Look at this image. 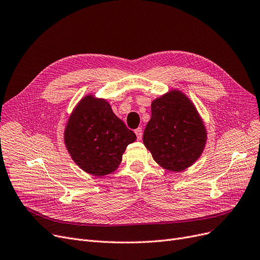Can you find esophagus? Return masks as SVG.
Returning <instances> with one entry per match:
<instances>
[{"mask_svg":"<svg viewBox=\"0 0 260 260\" xmlns=\"http://www.w3.org/2000/svg\"><path fill=\"white\" fill-rule=\"evenodd\" d=\"M134 132H136V134H137L138 140H142V138H143V130H142V128L139 127L138 129L134 130Z\"/></svg>","mask_w":260,"mask_h":260,"instance_id":"esophagus-1","label":"esophagus"}]
</instances>
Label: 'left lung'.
Wrapping results in <instances>:
<instances>
[{
  "label": "left lung",
  "instance_id": "1",
  "mask_svg": "<svg viewBox=\"0 0 260 260\" xmlns=\"http://www.w3.org/2000/svg\"><path fill=\"white\" fill-rule=\"evenodd\" d=\"M143 142L158 165L180 172L202 154L207 131L193 104L174 90L151 103Z\"/></svg>",
  "mask_w": 260,
  "mask_h": 260
}]
</instances>
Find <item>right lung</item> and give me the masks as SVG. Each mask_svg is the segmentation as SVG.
I'll use <instances>...</instances> for the list:
<instances>
[{"label": "right lung", "mask_w": 260, "mask_h": 260, "mask_svg": "<svg viewBox=\"0 0 260 260\" xmlns=\"http://www.w3.org/2000/svg\"><path fill=\"white\" fill-rule=\"evenodd\" d=\"M137 140L105 100L88 95L68 121L64 142L75 162L87 173L104 176L121 162L123 151Z\"/></svg>", "instance_id": "add662e5"}]
</instances>
